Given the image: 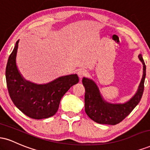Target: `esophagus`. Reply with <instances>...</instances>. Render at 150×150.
Listing matches in <instances>:
<instances>
[{
  "mask_svg": "<svg viewBox=\"0 0 150 150\" xmlns=\"http://www.w3.org/2000/svg\"><path fill=\"white\" fill-rule=\"evenodd\" d=\"M77 75H78L79 78L82 79V77H85V75H87V72H86L85 70H78V71H77Z\"/></svg>",
  "mask_w": 150,
  "mask_h": 150,
  "instance_id": "1",
  "label": "esophagus"
}]
</instances>
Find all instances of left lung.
Masks as SVG:
<instances>
[{
  "label": "left lung",
  "instance_id": "obj_1",
  "mask_svg": "<svg viewBox=\"0 0 150 150\" xmlns=\"http://www.w3.org/2000/svg\"><path fill=\"white\" fill-rule=\"evenodd\" d=\"M138 58L143 65L142 77L137 92L126 102L118 104L108 102L103 98L94 80L87 77L82 78V84L85 88V110L87 116L92 120L100 124H118L138 104L143 94L146 76V65L142 55L139 54Z\"/></svg>",
  "mask_w": 150,
  "mask_h": 150
}]
</instances>
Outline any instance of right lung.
Returning a JSON list of instances; mask_svg holds the SVG:
<instances>
[{"mask_svg":"<svg viewBox=\"0 0 150 150\" xmlns=\"http://www.w3.org/2000/svg\"><path fill=\"white\" fill-rule=\"evenodd\" d=\"M19 40L10 55L6 70L7 87L10 97L19 110L34 119L53 116L57 112L63 96L79 82L77 74L65 75L46 84L25 80L16 63Z\"/></svg>","mask_w":150,"mask_h":150,"instance_id":"1","label":"right lung"}]
</instances>
